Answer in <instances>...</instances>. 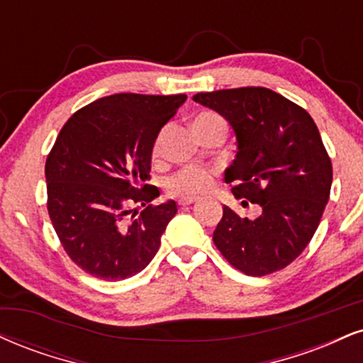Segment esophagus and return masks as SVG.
Listing matches in <instances>:
<instances>
[{
  "mask_svg": "<svg viewBox=\"0 0 363 363\" xmlns=\"http://www.w3.org/2000/svg\"><path fill=\"white\" fill-rule=\"evenodd\" d=\"M196 201H198L196 198H182L179 201V204H181V206H189V204H194Z\"/></svg>",
  "mask_w": 363,
  "mask_h": 363,
  "instance_id": "esophagus-1",
  "label": "esophagus"
}]
</instances>
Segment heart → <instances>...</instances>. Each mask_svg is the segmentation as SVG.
<instances>
[{
  "mask_svg": "<svg viewBox=\"0 0 363 363\" xmlns=\"http://www.w3.org/2000/svg\"><path fill=\"white\" fill-rule=\"evenodd\" d=\"M211 121H223L216 113H199L198 116L193 120V128L194 126H201L211 123ZM160 145H162V135L155 140L154 143V154H159ZM213 186V172L204 167H184L179 170L177 174H174L172 177L167 181V189L170 194L181 196V198H196L208 193Z\"/></svg>",
  "mask_w": 363,
  "mask_h": 363,
  "instance_id": "b5f03b06",
  "label": "heart"
}]
</instances>
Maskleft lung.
I'll use <instances>...</instances> for the list:
<instances>
[{
    "instance_id": "obj_1",
    "label": "left lung",
    "mask_w": 363,
    "mask_h": 363,
    "mask_svg": "<svg viewBox=\"0 0 363 363\" xmlns=\"http://www.w3.org/2000/svg\"><path fill=\"white\" fill-rule=\"evenodd\" d=\"M193 99L233 128L237 155L225 181L233 184L235 198L262 208L259 218L248 220L223 206L213 242L247 276L287 267L311 242L330 199L333 169L316 123L267 87L198 93Z\"/></svg>"
}]
</instances>
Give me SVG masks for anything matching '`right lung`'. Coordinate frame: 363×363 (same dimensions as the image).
Wrapping results in <instances>:
<instances>
[{"label":"right lung","instance_id":"1","mask_svg":"<svg viewBox=\"0 0 363 363\" xmlns=\"http://www.w3.org/2000/svg\"><path fill=\"white\" fill-rule=\"evenodd\" d=\"M186 94L121 93L81 108L62 126L45 162L47 209L74 264L103 281L142 272L176 216L147 184L154 143ZM135 202L146 209L130 210Z\"/></svg>","mask_w":363,"mask_h":363}]
</instances>
